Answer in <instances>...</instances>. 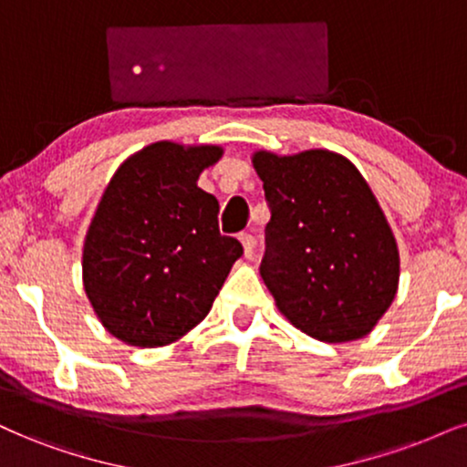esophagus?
<instances>
[{
	"instance_id": "1",
	"label": "esophagus",
	"mask_w": 467,
	"mask_h": 467,
	"mask_svg": "<svg viewBox=\"0 0 467 467\" xmlns=\"http://www.w3.org/2000/svg\"><path fill=\"white\" fill-rule=\"evenodd\" d=\"M240 243L244 246V257H253V253H255V238L251 234H240Z\"/></svg>"
}]
</instances>
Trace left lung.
Masks as SVG:
<instances>
[{"mask_svg":"<svg viewBox=\"0 0 467 467\" xmlns=\"http://www.w3.org/2000/svg\"><path fill=\"white\" fill-rule=\"evenodd\" d=\"M270 221L260 275L281 314L320 342L372 331L399 287V249L361 172L342 155L257 151Z\"/></svg>","mask_w":467,"mask_h":467,"instance_id":"8db88e82","label":"left lung"}]
</instances>
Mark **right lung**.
Segmentation results:
<instances>
[{
	"mask_svg": "<svg viewBox=\"0 0 467 467\" xmlns=\"http://www.w3.org/2000/svg\"><path fill=\"white\" fill-rule=\"evenodd\" d=\"M221 147L155 142L119 166L84 243V290L114 337L164 347L210 312L243 244L197 186Z\"/></svg>",
	"mask_w": 467,
	"mask_h": 467,
	"instance_id": "right-lung-1",
	"label": "right lung"
}]
</instances>
